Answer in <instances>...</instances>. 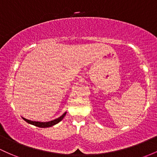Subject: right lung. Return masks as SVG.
I'll list each match as a JSON object with an SVG mask.
<instances>
[{
    "label": "right lung",
    "mask_w": 157,
    "mask_h": 157,
    "mask_svg": "<svg viewBox=\"0 0 157 157\" xmlns=\"http://www.w3.org/2000/svg\"><path fill=\"white\" fill-rule=\"evenodd\" d=\"M65 114H66V113H65L63 115H61V116H60L59 118H56V119H55V120L51 121H48V122L33 121H30V120H28V119H26V118H23V119L25 120V121H27V123L30 124L34 125V126H36L38 127H42V128H44V127H52V126H53V125H55V124H56L59 123V121H61L63 120V118L65 117Z\"/></svg>",
    "instance_id": "right-lung-1"
}]
</instances>
